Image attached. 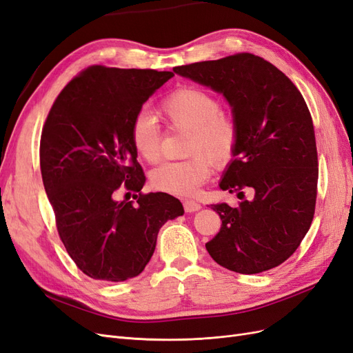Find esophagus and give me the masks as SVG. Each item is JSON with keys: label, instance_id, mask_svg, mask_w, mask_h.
<instances>
[{"label": "esophagus", "instance_id": "1", "mask_svg": "<svg viewBox=\"0 0 353 353\" xmlns=\"http://www.w3.org/2000/svg\"><path fill=\"white\" fill-rule=\"evenodd\" d=\"M183 207H185L186 212H195V211L201 210V203H198L195 201H185Z\"/></svg>", "mask_w": 353, "mask_h": 353}]
</instances>
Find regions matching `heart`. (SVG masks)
<instances>
[{
	"instance_id": "b5f03b06",
	"label": "heart",
	"mask_w": 353,
	"mask_h": 353,
	"mask_svg": "<svg viewBox=\"0 0 353 353\" xmlns=\"http://www.w3.org/2000/svg\"><path fill=\"white\" fill-rule=\"evenodd\" d=\"M158 116L170 129L188 130L181 161L164 163L151 174V185L174 196H192L205 183L215 167L229 164L239 143V123L221 110V101L196 86H181L158 105ZM130 143L139 158L157 163L161 157V134L150 114L136 116L130 124Z\"/></svg>"
}]
</instances>
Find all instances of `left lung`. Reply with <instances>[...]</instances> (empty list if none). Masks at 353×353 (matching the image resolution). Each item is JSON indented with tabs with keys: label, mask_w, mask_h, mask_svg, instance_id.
I'll return each instance as SVG.
<instances>
[{
	"label": "left lung",
	"mask_w": 353,
	"mask_h": 353,
	"mask_svg": "<svg viewBox=\"0 0 353 353\" xmlns=\"http://www.w3.org/2000/svg\"><path fill=\"white\" fill-rule=\"evenodd\" d=\"M221 92L239 123V143L220 183L239 205H211L221 229L205 245L221 267L256 274L283 264L310 230L318 155L311 112L290 79L251 52L174 67ZM254 196L244 199V189Z\"/></svg>",
	"instance_id": "1"
}]
</instances>
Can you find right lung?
I'll list each match as a JSON object with an SVG mask.
<instances>
[{"mask_svg":"<svg viewBox=\"0 0 353 353\" xmlns=\"http://www.w3.org/2000/svg\"><path fill=\"white\" fill-rule=\"evenodd\" d=\"M174 74L90 65L64 86L42 128L39 161L57 232L86 276L124 281L139 276L161 225L183 215L164 192L142 193L145 174L130 143L143 102ZM123 187L137 202L114 201Z\"/></svg>","mask_w":353,"mask_h":353,"instance_id":"1","label":"right lung"}]
</instances>
